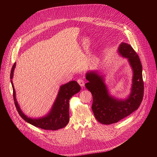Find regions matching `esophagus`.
<instances>
[{
    "label": "esophagus",
    "instance_id": "34e87169",
    "mask_svg": "<svg viewBox=\"0 0 157 157\" xmlns=\"http://www.w3.org/2000/svg\"><path fill=\"white\" fill-rule=\"evenodd\" d=\"M77 82H78V84H79L80 86H81V87L84 86V80H82L81 79H78L77 80Z\"/></svg>",
    "mask_w": 157,
    "mask_h": 157
}]
</instances>
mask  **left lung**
Masks as SVG:
<instances>
[{"instance_id": "1", "label": "left lung", "mask_w": 157, "mask_h": 157, "mask_svg": "<svg viewBox=\"0 0 157 157\" xmlns=\"http://www.w3.org/2000/svg\"><path fill=\"white\" fill-rule=\"evenodd\" d=\"M118 52L128 59L133 70L131 93L127 99H117L109 96L103 76L99 75L97 71L87 72L86 75L88 82L85 86L93 95L94 115L98 122L105 125L116 123L129 116L139 107L144 97L142 66L138 55L126 43L120 44Z\"/></svg>"}]
</instances>
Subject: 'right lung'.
I'll return each mask as SVG.
<instances>
[{"mask_svg":"<svg viewBox=\"0 0 157 157\" xmlns=\"http://www.w3.org/2000/svg\"><path fill=\"white\" fill-rule=\"evenodd\" d=\"M15 63L13 65L10 73V81L13 88V97L16 109L20 117L27 122L44 130H56L64 127L70 121L69 100L81 90V87L75 81H71L60 87L57 98L50 113L43 117L32 119L28 117L21 110L15 98V91L12 82Z\"/></svg>","mask_w":157,"mask_h":157,"instance_id":"right-lung-1","label":"right lung"}]
</instances>
